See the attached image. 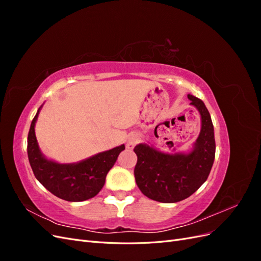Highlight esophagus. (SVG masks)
Segmentation results:
<instances>
[{
  "instance_id": "esophagus-1",
  "label": "esophagus",
  "mask_w": 261,
  "mask_h": 261,
  "mask_svg": "<svg viewBox=\"0 0 261 261\" xmlns=\"http://www.w3.org/2000/svg\"><path fill=\"white\" fill-rule=\"evenodd\" d=\"M139 141V137L137 135H132L129 138H128V141H127V148L128 149H133L134 147H135V145Z\"/></svg>"
}]
</instances>
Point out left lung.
I'll return each instance as SVG.
<instances>
[{
  "mask_svg": "<svg viewBox=\"0 0 261 261\" xmlns=\"http://www.w3.org/2000/svg\"><path fill=\"white\" fill-rule=\"evenodd\" d=\"M200 114L201 128L191 151L167 153L147 144L134 149L137 164L134 170L136 184L148 198L177 202L188 198L207 180L216 154L215 130L203 102L187 94Z\"/></svg>",
  "mask_w": 261,
  "mask_h": 261,
  "instance_id": "obj_1",
  "label": "left lung"
}]
</instances>
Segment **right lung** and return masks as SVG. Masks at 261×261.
I'll return each mask as SVG.
<instances>
[{
    "instance_id": "right-lung-1",
    "label": "right lung",
    "mask_w": 261,
    "mask_h": 261,
    "mask_svg": "<svg viewBox=\"0 0 261 261\" xmlns=\"http://www.w3.org/2000/svg\"><path fill=\"white\" fill-rule=\"evenodd\" d=\"M42 106L38 109L30 125L27 152L36 178L50 193L66 201H84L96 196L105 185L108 172L112 169L124 145L94 154L76 163H59L43 155L35 134V125Z\"/></svg>"
}]
</instances>
